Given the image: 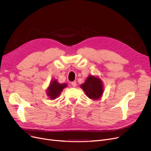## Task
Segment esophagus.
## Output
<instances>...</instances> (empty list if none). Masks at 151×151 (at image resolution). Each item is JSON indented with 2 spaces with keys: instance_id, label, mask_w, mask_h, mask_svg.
I'll list each match as a JSON object with an SVG mask.
<instances>
[{
  "instance_id": "obj_1",
  "label": "esophagus",
  "mask_w": 151,
  "mask_h": 151,
  "mask_svg": "<svg viewBox=\"0 0 151 151\" xmlns=\"http://www.w3.org/2000/svg\"><path fill=\"white\" fill-rule=\"evenodd\" d=\"M71 84L72 85V86H73V87H76V81H73V82H71Z\"/></svg>"
}]
</instances>
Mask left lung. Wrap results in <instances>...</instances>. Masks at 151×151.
<instances>
[{"instance_id":"left-lung-1","label":"left lung","mask_w":151,"mask_h":151,"mask_svg":"<svg viewBox=\"0 0 151 151\" xmlns=\"http://www.w3.org/2000/svg\"><path fill=\"white\" fill-rule=\"evenodd\" d=\"M80 88L87 96L93 100H99L104 93L103 82L98 76L89 75L85 82L81 84Z\"/></svg>"}]
</instances>
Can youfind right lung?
I'll list each match as a JSON object with an SVG mask.
<instances>
[{
    "mask_svg": "<svg viewBox=\"0 0 151 151\" xmlns=\"http://www.w3.org/2000/svg\"><path fill=\"white\" fill-rule=\"evenodd\" d=\"M67 87L66 83H59L57 80H52L46 89L47 96H48L51 100H54L58 97L63 91V89Z\"/></svg>",
    "mask_w": 151,
    "mask_h": 151,
    "instance_id": "obj_1",
    "label": "right lung"
}]
</instances>
